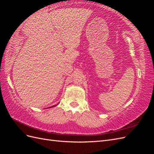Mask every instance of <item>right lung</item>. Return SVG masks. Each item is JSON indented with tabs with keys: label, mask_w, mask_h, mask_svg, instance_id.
I'll list each match as a JSON object with an SVG mask.
<instances>
[{
	"label": "right lung",
	"mask_w": 154,
	"mask_h": 154,
	"mask_svg": "<svg viewBox=\"0 0 154 154\" xmlns=\"http://www.w3.org/2000/svg\"><path fill=\"white\" fill-rule=\"evenodd\" d=\"M56 105H53V106H50L48 107V108H45V109H48V108H51V107H53V106H55Z\"/></svg>",
	"instance_id": "add662e5"
}]
</instances>
